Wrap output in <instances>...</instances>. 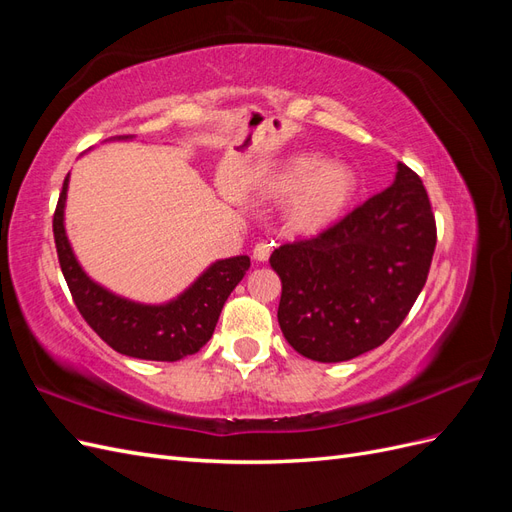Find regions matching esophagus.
<instances>
[{
	"mask_svg": "<svg viewBox=\"0 0 512 512\" xmlns=\"http://www.w3.org/2000/svg\"><path fill=\"white\" fill-rule=\"evenodd\" d=\"M271 247H273V243H269V241H258L254 247V258L265 262L271 256Z\"/></svg>",
	"mask_w": 512,
	"mask_h": 512,
	"instance_id": "1",
	"label": "esophagus"
}]
</instances>
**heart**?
Masks as SVG:
<instances>
[{"label": "heart", "instance_id": "1", "mask_svg": "<svg viewBox=\"0 0 512 512\" xmlns=\"http://www.w3.org/2000/svg\"><path fill=\"white\" fill-rule=\"evenodd\" d=\"M356 188V177L346 164H327L320 156L292 158L277 179V196H298L290 207V224L297 230H320L344 211Z\"/></svg>", "mask_w": 512, "mask_h": 512}]
</instances>
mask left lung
I'll use <instances>...</instances> for the list:
<instances>
[{
	"mask_svg": "<svg viewBox=\"0 0 512 512\" xmlns=\"http://www.w3.org/2000/svg\"><path fill=\"white\" fill-rule=\"evenodd\" d=\"M436 241L425 185L399 162L389 188L271 254L282 280L277 322L286 342L320 363L382 346L421 294Z\"/></svg>",
	"mask_w": 512,
	"mask_h": 512,
	"instance_id": "obj_1",
	"label": "left lung"
}]
</instances>
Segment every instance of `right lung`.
Listing matches in <instances>:
<instances>
[{
  "label": "right lung",
  "instance_id": "add662e5",
  "mask_svg": "<svg viewBox=\"0 0 512 512\" xmlns=\"http://www.w3.org/2000/svg\"><path fill=\"white\" fill-rule=\"evenodd\" d=\"M68 177L53 213V237L61 273L85 322L119 354L143 361H181L203 348L218 324L228 294L250 269V258L218 260L179 299L141 305L91 282L76 262L64 230Z\"/></svg>",
  "mask_w": 512,
  "mask_h": 512
}]
</instances>
